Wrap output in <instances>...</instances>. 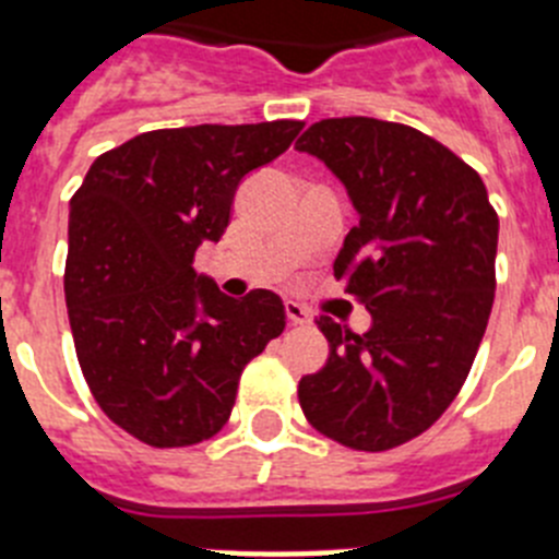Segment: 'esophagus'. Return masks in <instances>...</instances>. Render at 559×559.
Returning a JSON list of instances; mask_svg holds the SVG:
<instances>
[{"instance_id": "obj_1", "label": "esophagus", "mask_w": 559, "mask_h": 559, "mask_svg": "<svg viewBox=\"0 0 559 559\" xmlns=\"http://www.w3.org/2000/svg\"><path fill=\"white\" fill-rule=\"evenodd\" d=\"M285 313H288L290 324H310V313L296 302H285Z\"/></svg>"}]
</instances>
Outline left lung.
I'll list each match as a JSON object with an SVG mask.
<instances>
[{
	"mask_svg": "<svg viewBox=\"0 0 559 559\" xmlns=\"http://www.w3.org/2000/svg\"><path fill=\"white\" fill-rule=\"evenodd\" d=\"M296 151L347 187L358 226L333 271L372 316L360 335L319 319L330 355L299 380V406L341 445L389 451L431 428L471 372L496 296L498 215L481 176L417 128L335 117Z\"/></svg>",
	"mask_w": 559,
	"mask_h": 559,
	"instance_id": "obj_1",
	"label": "left lung"
}]
</instances>
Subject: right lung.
<instances>
[{
  "label": "right lung",
  "instance_id": "right-lung-1",
  "mask_svg": "<svg viewBox=\"0 0 559 559\" xmlns=\"http://www.w3.org/2000/svg\"><path fill=\"white\" fill-rule=\"evenodd\" d=\"M305 122L162 128L97 156L69 201V328L111 423L153 448L215 437L237 380L285 330L257 288L231 299L192 257L229 226L237 185L288 151Z\"/></svg>",
  "mask_w": 559,
  "mask_h": 559
}]
</instances>
